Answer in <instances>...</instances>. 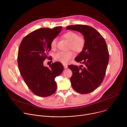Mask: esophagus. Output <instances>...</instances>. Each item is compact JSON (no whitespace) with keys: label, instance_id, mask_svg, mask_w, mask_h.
I'll list each match as a JSON object with an SVG mask.
<instances>
[{"label":"esophagus","instance_id":"obj_1","mask_svg":"<svg viewBox=\"0 0 127 127\" xmlns=\"http://www.w3.org/2000/svg\"><path fill=\"white\" fill-rule=\"evenodd\" d=\"M63 66H64V68L65 69H66V68H68V66H67L66 64H63Z\"/></svg>","mask_w":127,"mask_h":127}]
</instances>
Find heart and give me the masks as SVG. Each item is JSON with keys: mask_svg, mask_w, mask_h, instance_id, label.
<instances>
[{"mask_svg": "<svg viewBox=\"0 0 127 127\" xmlns=\"http://www.w3.org/2000/svg\"><path fill=\"white\" fill-rule=\"evenodd\" d=\"M63 37L70 42V48L77 53L81 52L85 44L84 38L82 36H78V34L74 32L69 31L65 32L63 34ZM57 39H54L51 43V47L53 50L55 49L56 47ZM74 56V53L71 51L67 52L60 51L55 54L54 59L62 63H67L70 59Z\"/></svg>", "mask_w": 127, "mask_h": 127, "instance_id": "heart-1", "label": "heart"}]
</instances>
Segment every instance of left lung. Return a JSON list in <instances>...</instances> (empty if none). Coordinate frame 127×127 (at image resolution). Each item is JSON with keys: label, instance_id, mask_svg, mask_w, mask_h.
Masks as SVG:
<instances>
[{"label": "left lung", "instance_id": "1", "mask_svg": "<svg viewBox=\"0 0 127 127\" xmlns=\"http://www.w3.org/2000/svg\"><path fill=\"white\" fill-rule=\"evenodd\" d=\"M66 30L81 33L85 44L83 50L75 58L84 67L70 65L68 67L73 75L70 78L72 88L81 94L93 92L102 83L109 60L106 44L102 36L94 28L86 25L69 26Z\"/></svg>", "mask_w": 127, "mask_h": 127}]
</instances>
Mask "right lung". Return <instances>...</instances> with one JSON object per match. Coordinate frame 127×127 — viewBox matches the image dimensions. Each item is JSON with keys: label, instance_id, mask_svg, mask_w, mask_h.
Segmentation results:
<instances>
[{"label": "right lung", "instance_id": "right-lung-1", "mask_svg": "<svg viewBox=\"0 0 127 127\" xmlns=\"http://www.w3.org/2000/svg\"><path fill=\"white\" fill-rule=\"evenodd\" d=\"M62 28L36 30L26 35L20 45L17 63L20 73L30 89L37 96H50L56 90L55 78L61 74L64 67L56 62L48 68L44 66L43 62L48 58L52 41Z\"/></svg>", "mask_w": 127, "mask_h": 127}]
</instances>
